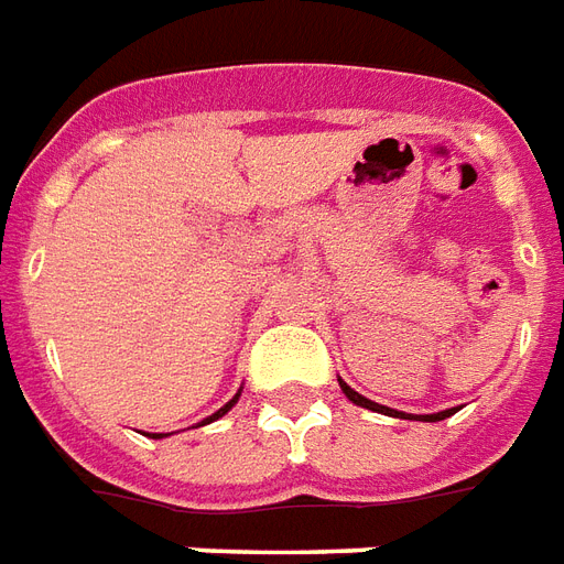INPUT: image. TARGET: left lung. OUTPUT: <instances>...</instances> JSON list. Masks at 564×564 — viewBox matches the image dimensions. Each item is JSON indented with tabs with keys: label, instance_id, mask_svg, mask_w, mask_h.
I'll use <instances>...</instances> for the list:
<instances>
[{
	"label": "left lung",
	"instance_id": "left-lung-1",
	"mask_svg": "<svg viewBox=\"0 0 564 564\" xmlns=\"http://www.w3.org/2000/svg\"><path fill=\"white\" fill-rule=\"evenodd\" d=\"M340 382V391H344L346 398L352 400L356 406H365V410L370 412H382V415H391V419H415V421H442V419H448V415H454L457 410H442V412H431V415H412V412H398V410H391V406H382V403H373V400H367L365 394H358L356 388H349L344 382V379H337Z\"/></svg>",
	"mask_w": 564,
	"mask_h": 564
}]
</instances>
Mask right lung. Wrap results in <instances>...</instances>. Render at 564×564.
<instances>
[{
    "instance_id": "obj_1",
    "label": "right lung",
    "mask_w": 564,
    "mask_h": 564,
    "mask_svg": "<svg viewBox=\"0 0 564 564\" xmlns=\"http://www.w3.org/2000/svg\"><path fill=\"white\" fill-rule=\"evenodd\" d=\"M239 398H241V388H239V394H236V398L229 400V403H224V406H220L218 412H212V415H208V419H203L199 421V427H203V424H212V421H218L220 415H227L229 410H232V406H236V403H239ZM166 433H152V440H164Z\"/></svg>"
}]
</instances>
